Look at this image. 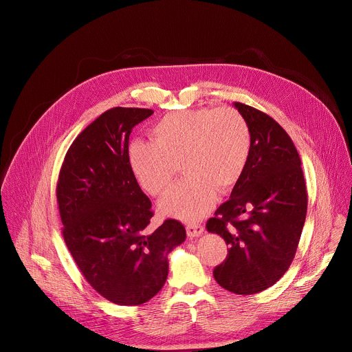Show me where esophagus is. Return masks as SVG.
Instances as JSON below:
<instances>
[{
	"label": "esophagus",
	"mask_w": 352,
	"mask_h": 352,
	"mask_svg": "<svg viewBox=\"0 0 352 352\" xmlns=\"http://www.w3.org/2000/svg\"><path fill=\"white\" fill-rule=\"evenodd\" d=\"M186 234L189 238H195L204 234V226H200L197 223H190L186 226Z\"/></svg>",
	"instance_id": "1"
}]
</instances>
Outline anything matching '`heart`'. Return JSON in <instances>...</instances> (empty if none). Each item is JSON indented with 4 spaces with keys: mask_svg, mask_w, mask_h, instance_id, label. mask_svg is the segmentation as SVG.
<instances>
[{
    "mask_svg": "<svg viewBox=\"0 0 352 352\" xmlns=\"http://www.w3.org/2000/svg\"><path fill=\"white\" fill-rule=\"evenodd\" d=\"M152 142L135 140L128 148L129 167L152 196L164 195L179 173L186 177L163 199L164 214L182 221L202 219L241 181L250 156V129L231 107L173 111L150 128Z\"/></svg>",
    "mask_w": 352,
    "mask_h": 352,
    "instance_id": "heart-1",
    "label": "heart"
}]
</instances>
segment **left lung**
<instances>
[{
    "instance_id": "1",
    "label": "left lung",
    "mask_w": 352,
    "mask_h": 352,
    "mask_svg": "<svg viewBox=\"0 0 352 352\" xmlns=\"http://www.w3.org/2000/svg\"><path fill=\"white\" fill-rule=\"evenodd\" d=\"M234 106L250 129V156L206 228L228 245L227 258L213 270L216 281L234 294L250 295L277 283L292 263L308 193L299 155L281 125L258 109Z\"/></svg>"
}]
</instances>
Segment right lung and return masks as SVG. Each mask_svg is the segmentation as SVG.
<instances>
[{"label": "right lung", "mask_w": 352, "mask_h": 352, "mask_svg": "<svg viewBox=\"0 0 352 352\" xmlns=\"http://www.w3.org/2000/svg\"><path fill=\"white\" fill-rule=\"evenodd\" d=\"M153 114L114 107L72 142L57 182L63 236L86 281L113 304L147 302L164 285L167 255L186 238L167 219L150 227L152 202L128 163L132 128Z\"/></svg>", "instance_id": "obj_1"}]
</instances>
